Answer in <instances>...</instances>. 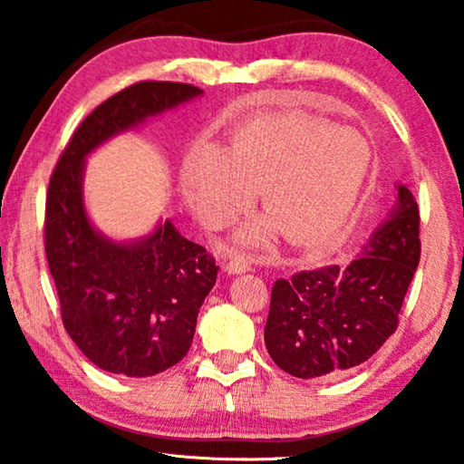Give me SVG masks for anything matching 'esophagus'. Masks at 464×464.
<instances>
[{
    "instance_id": "1",
    "label": "esophagus",
    "mask_w": 464,
    "mask_h": 464,
    "mask_svg": "<svg viewBox=\"0 0 464 464\" xmlns=\"http://www.w3.org/2000/svg\"><path fill=\"white\" fill-rule=\"evenodd\" d=\"M251 268L246 257H231L229 262L225 264V270L229 274H243Z\"/></svg>"
}]
</instances>
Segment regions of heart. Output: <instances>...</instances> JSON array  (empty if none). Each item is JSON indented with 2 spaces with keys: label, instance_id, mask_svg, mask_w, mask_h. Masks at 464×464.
<instances>
[{
  "label": "heart",
  "instance_id": "heart-1",
  "mask_svg": "<svg viewBox=\"0 0 464 464\" xmlns=\"http://www.w3.org/2000/svg\"><path fill=\"white\" fill-rule=\"evenodd\" d=\"M371 163V147L356 130L307 114H272L235 129L225 151L194 143L179 186L207 227L231 223L262 192L268 218L247 227L243 241L264 243L278 231L293 246L321 249L348 233Z\"/></svg>",
  "mask_w": 464,
  "mask_h": 464
}]
</instances>
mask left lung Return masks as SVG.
Wrapping results in <instances>:
<instances>
[{"label":"left lung","mask_w":464,"mask_h":464,"mask_svg":"<svg viewBox=\"0 0 464 464\" xmlns=\"http://www.w3.org/2000/svg\"><path fill=\"white\" fill-rule=\"evenodd\" d=\"M420 256L418 202L399 186L395 213L364 256L274 282L264 329L274 362L296 379L342 376L366 362L397 332Z\"/></svg>","instance_id":"obj_1"}]
</instances>
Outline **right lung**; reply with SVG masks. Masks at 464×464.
I'll return each instance as SVG.
<instances>
[{
    "instance_id": "right-lung-1",
    "label": "right lung",
    "mask_w": 464,
    "mask_h": 464,
    "mask_svg": "<svg viewBox=\"0 0 464 464\" xmlns=\"http://www.w3.org/2000/svg\"><path fill=\"white\" fill-rule=\"evenodd\" d=\"M202 90L178 82H137L85 116L49 179L44 251L67 334L102 371L153 376L190 350L196 317L218 266L166 221L137 243L93 229L82 198L83 160L106 139Z\"/></svg>"
}]
</instances>
